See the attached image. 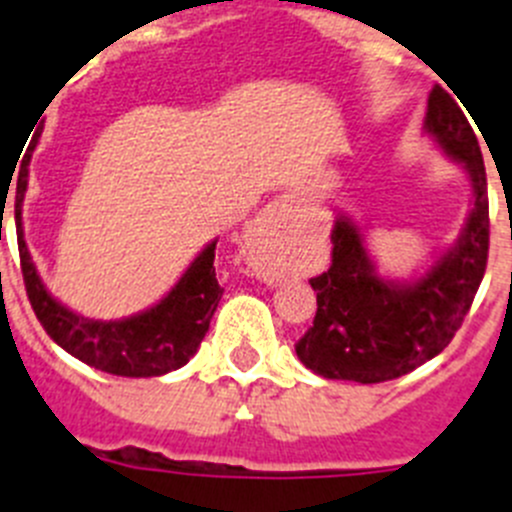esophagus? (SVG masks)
<instances>
[{"instance_id":"esophagus-1","label":"esophagus","mask_w":512,"mask_h":512,"mask_svg":"<svg viewBox=\"0 0 512 512\" xmlns=\"http://www.w3.org/2000/svg\"><path fill=\"white\" fill-rule=\"evenodd\" d=\"M287 220H289V205L287 200H279L274 205L266 207L261 212V217L253 225V235H261V238H284L287 233Z\"/></svg>"}]
</instances>
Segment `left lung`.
<instances>
[{
    "mask_svg": "<svg viewBox=\"0 0 512 512\" xmlns=\"http://www.w3.org/2000/svg\"><path fill=\"white\" fill-rule=\"evenodd\" d=\"M423 130L467 171L472 210L454 246L413 279L379 277L364 228L338 215L330 241L333 261L310 279L318 292L312 328L297 356L325 379L377 384L413 372L449 346L485 277L490 248V202L482 151L472 125L446 89L428 94Z\"/></svg>",
    "mask_w": 512,
    "mask_h": 512,
    "instance_id": "8db88e82",
    "label": "left lung"
}]
</instances>
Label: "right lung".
<instances>
[{
    "instance_id": "1",
    "label": "right lung",
    "mask_w": 512,
    "mask_h": 512,
    "mask_svg": "<svg viewBox=\"0 0 512 512\" xmlns=\"http://www.w3.org/2000/svg\"><path fill=\"white\" fill-rule=\"evenodd\" d=\"M27 164L30 156L25 158L17 179V248L27 297L45 333L79 361L117 377H161L187 364L197 354L217 302L223 297V287L215 277L217 241L207 243L179 282L171 287L169 295L161 297L148 310L122 320L84 318L48 292L25 243L22 202L27 192Z\"/></svg>"
}]
</instances>
